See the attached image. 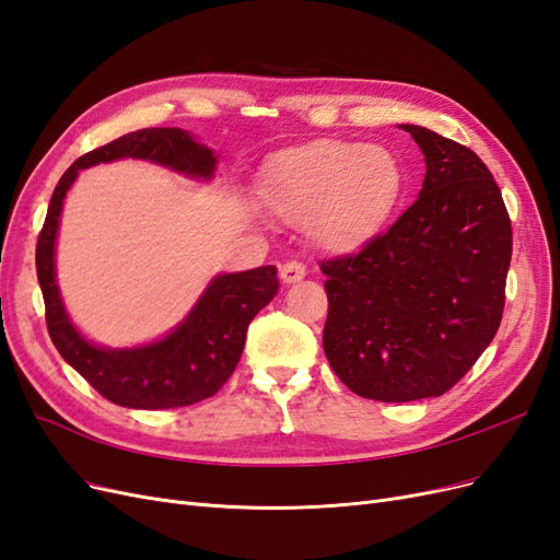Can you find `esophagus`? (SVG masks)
Returning <instances> with one entry per match:
<instances>
[{
  "instance_id": "34e87169",
  "label": "esophagus",
  "mask_w": 560,
  "mask_h": 560,
  "mask_svg": "<svg viewBox=\"0 0 560 560\" xmlns=\"http://www.w3.org/2000/svg\"><path fill=\"white\" fill-rule=\"evenodd\" d=\"M279 275H281V281H283V283H295V281L304 279L306 269H304V265H302L300 260H288V262L281 265Z\"/></svg>"
}]
</instances>
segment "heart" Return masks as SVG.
Masks as SVG:
<instances>
[{
    "label": "heart",
    "instance_id": "heart-1",
    "mask_svg": "<svg viewBox=\"0 0 560 560\" xmlns=\"http://www.w3.org/2000/svg\"><path fill=\"white\" fill-rule=\"evenodd\" d=\"M405 186L400 160L382 147L316 139L283 149L265 162L260 195L291 223H310L330 250L370 244L388 223Z\"/></svg>",
    "mask_w": 560,
    "mask_h": 560
}]
</instances>
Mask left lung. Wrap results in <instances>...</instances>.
Masks as SVG:
<instances>
[{
  "label": "left lung",
  "instance_id": "1",
  "mask_svg": "<svg viewBox=\"0 0 560 560\" xmlns=\"http://www.w3.org/2000/svg\"><path fill=\"white\" fill-rule=\"evenodd\" d=\"M425 155L423 188L355 254L320 260L332 372L360 398H440L495 337L512 221L493 174L463 143L402 125Z\"/></svg>",
  "mask_w": 560,
  "mask_h": 560
}]
</instances>
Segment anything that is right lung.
<instances>
[{"label":"right lung","instance_id":"obj_1","mask_svg":"<svg viewBox=\"0 0 560 560\" xmlns=\"http://www.w3.org/2000/svg\"><path fill=\"white\" fill-rule=\"evenodd\" d=\"M116 158H143L192 176H211L213 153L178 128H147L122 135L81 155L52 190L37 240V277L44 293L46 326L52 345L102 398L132 409L188 407L219 393L237 368L248 323L279 291L277 267L265 265L215 279L190 316L158 345L106 351L71 326L56 285L52 248L62 200L79 170Z\"/></svg>","mask_w":560,"mask_h":560}]
</instances>
